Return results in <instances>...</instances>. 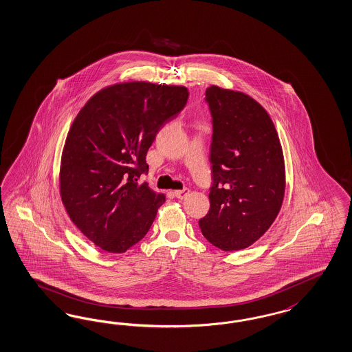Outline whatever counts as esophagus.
Wrapping results in <instances>:
<instances>
[{"instance_id":"1","label":"esophagus","mask_w":352,"mask_h":352,"mask_svg":"<svg viewBox=\"0 0 352 352\" xmlns=\"http://www.w3.org/2000/svg\"><path fill=\"white\" fill-rule=\"evenodd\" d=\"M189 193H190V190H189L188 188H185V189H182V190H176L175 195H176L179 199H184V198L188 197V194Z\"/></svg>"}]
</instances>
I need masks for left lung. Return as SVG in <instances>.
Returning a JSON list of instances; mask_svg holds the SVG:
<instances>
[{
  "label": "left lung",
  "instance_id": "1",
  "mask_svg": "<svg viewBox=\"0 0 352 352\" xmlns=\"http://www.w3.org/2000/svg\"><path fill=\"white\" fill-rule=\"evenodd\" d=\"M204 100L212 118V184L210 210L199 228L217 249H246L280 212L283 148L270 115L249 96L212 85Z\"/></svg>",
  "mask_w": 352,
  "mask_h": 352
}]
</instances>
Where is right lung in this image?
<instances>
[{"label": "right lung", "instance_id": "add662e5", "mask_svg": "<svg viewBox=\"0 0 352 352\" xmlns=\"http://www.w3.org/2000/svg\"><path fill=\"white\" fill-rule=\"evenodd\" d=\"M185 87L145 81L94 94L69 128L60 162V197L69 219L107 252L122 254L145 237L162 194L140 184L159 129L182 113Z\"/></svg>", "mask_w": 352, "mask_h": 352}]
</instances>
